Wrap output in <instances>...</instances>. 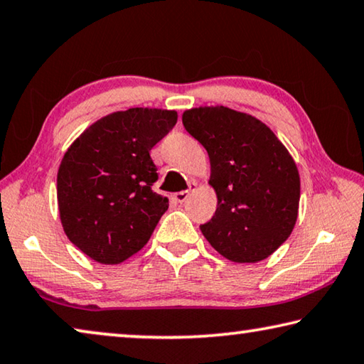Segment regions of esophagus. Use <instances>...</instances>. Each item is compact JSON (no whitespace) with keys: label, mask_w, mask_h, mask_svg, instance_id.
<instances>
[{"label":"esophagus","mask_w":364,"mask_h":364,"mask_svg":"<svg viewBox=\"0 0 364 364\" xmlns=\"http://www.w3.org/2000/svg\"><path fill=\"white\" fill-rule=\"evenodd\" d=\"M195 188H196V182H190L188 183V190H186V192H177V193H174L172 196H174V200L178 201V203H183V201H186L188 196H190V192H193Z\"/></svg>","instance_id":"obj_1"}]
</instances>
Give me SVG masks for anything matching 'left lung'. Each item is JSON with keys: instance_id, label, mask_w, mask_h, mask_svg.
I'll use <instances>...</instances> for the list:
<instances>
[{"instance_id": "1", "label": "left lung", "mask_w": 364, "mask_h": 364, "mask_svg": "<svg viewBox=\"0 0 364 364\" xmlns=\"http://www.w3.org/2000/svg\"><path fill=\"white\" fill-rule=\"evenodd\" d=\"M182 124L211 163L218 208L200 225L206 240L235 263L266 259L299 216L300 176L287 148L266 124L224 106L188 109Z\"/></svg>"}]
</instances>
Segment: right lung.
<instances>
[{
	"label": "right lung",
	"instance_id": "obj_1",
	"mask_svg": "<svg viewBox=\"0 0 364 364\" xmlns=\"http://www.w3.org/2000/svg\"><path fill=\"white\" fill-rule=\"evenodd\" d=\"M177 112L130 108L92 124L58 171V206L69 240L103 264L146 245L169 200L153 192L151 148L176 126Z\"/></svg>",
	"mask_w": 364,
	"mask_h": 364
}]
</instances>
